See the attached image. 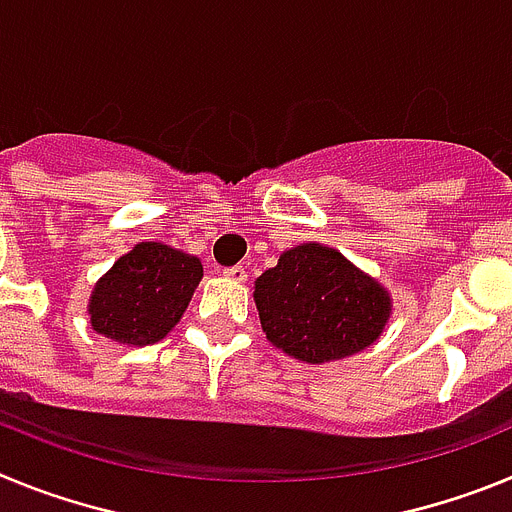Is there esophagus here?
<instances>
[{
  "mask_svg": "<svg viewBox=\"0 0 512 512\" xmlns=\"http://www.w3.org/2000/svg\"><path fill=\"white\" fill-rule=\"evenodd\" d=\"M223 274L228 279H235V282H246V279H248V269L243 264L228 266V269H223Z\"/></svg>",
  "mask_w": 512,
  "mask_h": 512,
  "instance_id": "1",
  "label": "esophagus"
}]
</instances>
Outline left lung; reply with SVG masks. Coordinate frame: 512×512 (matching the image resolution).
<instances>
[{
  "label": "left lung",
  "instance_id": "obj_1",
  "mask_svg": "<svg viewBox=\"0 0 512 512\" xmlns=\"http://www.w3.org/2000/svg\"><path fill=\"white\" fill-rule=\"evenodd\" d=\"M253 300L266 338L307 364L346 359L372 346L390 318V297L336 248L284 251L256 279Z\"/></svg>",
  "mask_w": 512,
  "mask_h": 512
}]
</instances>
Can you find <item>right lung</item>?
Returning <instances> with one entry per match:
<instances>
[{"instance_id": "right-lung-1", "label": "right lung", "mask_w": 512, "mask_h": 512, "mask_svg": "<svg viewBox=\"0 0 512 512\" xmlns=\"http://www.w3.org/2000/svg\"><path fill=\"white\" fill-rule=\"evenodd\" d=\"M202 279L197 256L164 243H138L92 292V328L125 346L156 343L179 323Z\"/></svg>"}]
</instances>
